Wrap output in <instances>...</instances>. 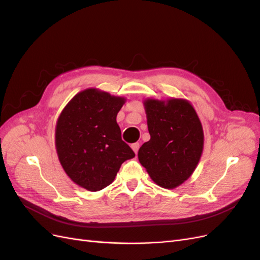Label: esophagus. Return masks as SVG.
I'll return each instance as SVG.
<instances>
[{
  "label": "esophagus",
  "mask_w": 260,
  "mask_h": 260,
  "mask_svg": "<svg viewBox=\"0 0 260 260\" xmlns=\"http://www.w3.org/2000/svg\"><path fill=\"white\" fill-rule=\"evenodd\" d=\"M139 147H140V144L137 142V143H133V144H131V148L133 149V152H135L136 154L138 153V151H139Z\"/></svg>",
  "instance_id": "esophagus-1"
}]
</instances>
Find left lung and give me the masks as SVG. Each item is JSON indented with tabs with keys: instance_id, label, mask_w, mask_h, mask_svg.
<instances>
[{
	"instance_id": "1",
	"label": "left lung",
	"mask_w": 260,
	"mask_h": 260,
	"mask_svg": "<svg viewBox=\"0 0 260 260\" xmlns=\"http://www.w3.org/2000/svg\"><path fill=\"white\" fill-rule=\"evenodd\" d=\"M143 105L151 139L140 147L138 158L154 182L172 190L190 178L204 148L198 113L185 99H145Z\"/></svg>"
}]
</instances>
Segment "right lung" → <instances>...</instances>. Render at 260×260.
<instances>
[{
  "mask_svg": "<svg viewBox=\"0 0 260 260\" xmlns=\"http://www.w3.org/2000/svg\"><path fill=\"white\" fill-rule=\"evenodd\" d=\"M124 96L96 88L77 93L58 116L55 147L70 180L96 192L111 184L121 164L136 156L121 140L116 117Z\"/></svg>",
  "mask_w": 260,
  "mask_h": 260,
  "instance_id": "add662e5",
  "label": "right lung"
}]
</instances>
